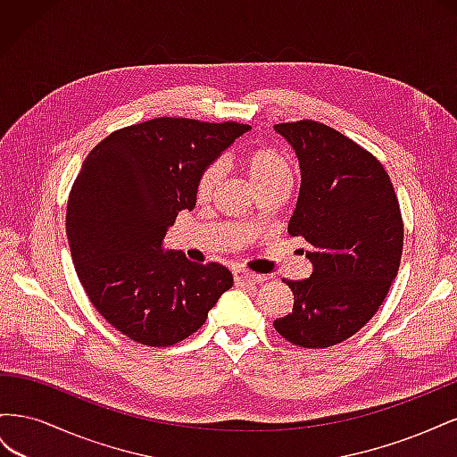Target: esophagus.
I'll return each mask as SVG.
<instances>
[{
	"instance_id": "esophagus-1",
	"label": "esophagus",
	"mask_w": 457,
	"mask_h": 457,
	"mask_svg": "<svg viewBox=\"0 0 457 457\" xmlns=\"http://www.w3.org/2000/svg\"><path fill=\"white\" fill-rule=\"evenodd\" d=\"M232 274H234V282H237L238 286H253V284L262 282L261 274H253L245 269H234Z\"/></svg>"
}]
</instances>
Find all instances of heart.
<instances>
[{"mask_svg": "<svg viewBox=\"0 0 457 457\" xmlns=\"http://www.w3.org/2000/svg\"><path fill=\"white\" fill-rule=\"evenodd\" d=\"M244 171L255 190L272 187L276 183L292 181V170H289L286 158L280 154V152H276L274 148H269V146L253 148L250 154L244 158ZM219 177H220V171L217 165H210V168H205L202 171L196 183L198 198L204 200L212 195L219 183Z\"/></svg>", "mask_w": 457, "mask_h": 457, "instance_id": "b5f03b06", "label": "heart"}]
</instances>
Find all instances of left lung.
<instances>
[{"label": "left lung", "instance_id": "1", "mask_svg": "<svg viewBox=\"0 0 457 457\" xmlns=\"http://www.w3.org/2000/svg\"><path fill=\"white\" fill-rule=\"evenodd\" d=\"M299 160L301 188L287 232L311 245L312 274L284 280L294 309L274 320L289 343L324 349L354 336L396 278L404 225L389 175L349 137L312 120L276 123Z\"/></svg>", "mask_w": 457, "mask_h": 457}]
</instances>
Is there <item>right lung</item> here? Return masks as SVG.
<instances>
[{
    "label": "right lung",
    "instance_id": "obj_1",
    "mask_svg": "<svg viewBox=\"0 0 457 457\" xmlns=\"http://www.w3.org/2000/svg\"><path fill=\"white\" fill-rule=\"evenodd\" d=\"M245 123L154 118L96 145L68 196L66 234L93 307L123 336L168 347L195 334L232 286L219 262L163 250L179 212L196 205L202 171Z\"/></svg>",
    "mask_w": 457,
    "mask_h": 457
}]
</instances>
